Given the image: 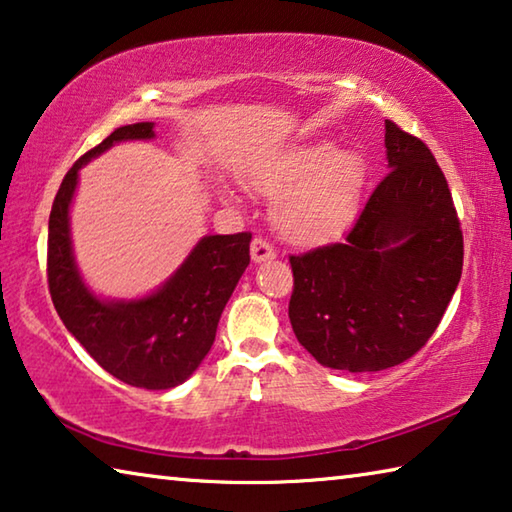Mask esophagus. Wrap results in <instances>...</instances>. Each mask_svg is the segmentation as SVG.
Here are the masks:
<instances>
[{"mask_svg":"<svg viewBox=\"0 0 512 512\" xmlns=\"http://www.w3.org/2000/svg\"><path fill=\"white\" fill-rule=\"evenodd\" d=\"M250 257H253L255 264L271 262V259H275V250L273 246H268L264 239H255L253 246H250Z\"/></svg>","mask_w":512,"mask_h":512,"instance_id":"esophagus-1","label":"esophagus"}]
</instances>
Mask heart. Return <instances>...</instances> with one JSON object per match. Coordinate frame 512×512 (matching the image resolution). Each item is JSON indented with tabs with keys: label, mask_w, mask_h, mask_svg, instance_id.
Segmentation results:
<instances>
[{
	"label": "heart",
	"mask_w": 512,
	"mask_h": 512,
	"mask_svg": "<svg viewBox=\"0 0 512 512\" xmlns=\"http://www.w3.org/2000/svg\"><path fill=\"white\" fill-rule=\"evenodd\" d=\"M257 194L273 198V225L300 248L339 241L361 212L368 164L357 149L305 140L257 158L248 169ZM223 196L232 201L230 189Z\"/></svg>",
	"instance_id": "1"
}]
</instances>
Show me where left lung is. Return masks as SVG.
<instances>
[{"mask_svg": "<svg viewBox=\"0 0 512 512\" xmlns=\"http://www.w3.org/2000/svg\"><path fill=\"white\" fill-rule=\"evenodd\" d=\"M384 144L391 173L345 244L291 257L293 334L325 368L375 372L411 359L461 282V223L436 158L388 119Z\"/></svg>", "mask_w": 512, "mask_h": 512, "instance_id": "8db88e82", "label": "left lung"}]
</instances>
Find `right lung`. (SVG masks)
Wrapping results in <instances>:
<instances>
[{
  "mask_svg": "<svg viewBox=\"0 0 512 512\" xmlns=\"http://www.w3.org/2000/svg\"><path fill=\"white\" fill-rule=\"evenodd\" d=\"M155 137L153 121L121 126L67 171L49 214V293L67 332L112 377L146 391L183 384L212 350L216 327L250 264L253 235H205L158 289L140 298H103L90 289L72 241L79 173L115 144Z\"/></svg>",
  "mask_w": 512,
  "mask_h": 512,
  "instance_id": "right-lung-1",
  "label": "right lung"
}]
</instances>
